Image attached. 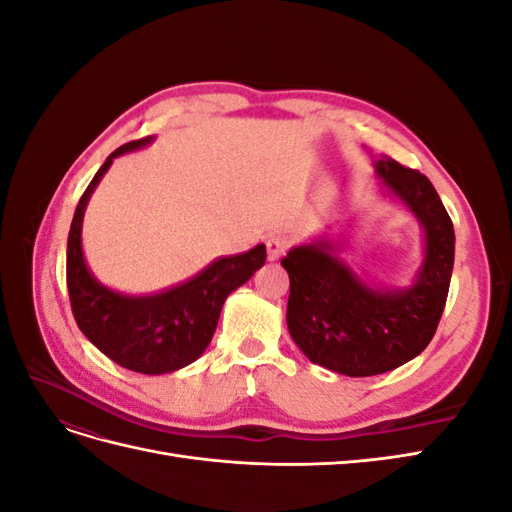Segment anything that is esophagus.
<instances>
[{"instance_id": "esophagus-1", "label": "esophagus", "mask_w": 512, "mask_h": 512, "mask_svg": "<svg viewBox=\"0 0 512 512\" xmlns=\"http://www.w3.org/2000/svg\"><path fill=\"white\" fill-rule=\"evenodd\" d=\"M290 245H292V239L288 235H273V237H269V241H267L269 260L282 258L288 252Z\"/></svg>"}]
</instances>
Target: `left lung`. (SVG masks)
<instances>
[{
	"mask_svg": "<svg viewBox=\"0 0 512 512\" xmlns=\"http://www.w3.org/2000/svg\"><path fill=\"white\" fill-rule=\"evenodd\" d=\"M376 173L425 232V258L412 286L371 288L337 247L320 239L282 258L290 277L288 331L309 361L350 378L391 371L431 342L442 318L455 262V230L431 181L391 158Z\"/></svg>",
	"mask_w": 512,
	"mask_h": 512,
	"instance_id": "left-lung-1",
	"label": "left lung"
}]
</instances>
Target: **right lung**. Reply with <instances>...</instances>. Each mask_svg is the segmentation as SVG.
I'll list each match as a JSON object with an SVG mask.
<instances>
[{"label": "right lung", "mask_w": 512, "mask_h": 512, "mask_svg": "<svg viewBox=\"0 0 512 512\" xmlns=\"http://www.w3.org/2000/svg\"><path fill=\"white\" fill-rule=\"evenodd\" d=\"M153 136L115 149L91 179L74 211L68 235L66 282L72 314L83 335L117 365L160 376L194 363L211 342L228 294L265 265V245L213 260L192 280L147 297H130L102 286L83 256V215L96 185L123 153L141 149Z\"/></svg>", "instance_id": "obj_1"}]
</instances>
